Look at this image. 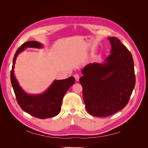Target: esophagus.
<instances>
[{
	"mask_svg": "<svg viewBox=\"0 0 148 148\" xmlns=\"http://www.w3.org/2000/svg\"><path fill=\"white\" fill-rule=\"evenodd\" d=\"M74 78H75L76 81H77V82H78V81H79V76L78 74H75V75H74Z\"/></svg>",
	"mask_w": 148,
	"mask_h": 148,
	"instance_id": "1",
	"label": "esophagus"
}]
</instances>
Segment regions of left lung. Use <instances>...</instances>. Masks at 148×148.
<instances>
[{
	"label": "left lung",
	"mask_w": 148,
	"mask_h": 148,
	"mask_svg": "<svg viewBox=\"0 0 148 148\" xmlns=\"http://www.w3.org/2000/svg\"><path fill=\"white\" fill-rule=\"evenodd\" d=\"M110 56L102 63L84 66L79 78L86 109L96 117L112 115L126 106L135 85L133 57L114 37L109 38Z\"/></svg>",
	"instance_id": "left-lung-1"
}]
</instances>
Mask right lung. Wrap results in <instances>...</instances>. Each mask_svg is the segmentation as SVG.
Segmentation results:
<instances>
[{
    "label": "right lung",
    "instance_id": "right-lung-1",
    "mask_svg": "<svg viewBox=\"0 0 148 148\" xmlns=\"http://www.w3.org/2000/svg\"><path fill=\"white\" fill-rule=\"evenodd\" d=\"M41 49L43 45L39 42L31 41L25 42L17 49L13 57L10 79L18 104L26 112L39 119L55 117L59 114L63 97L67 90L75 83V79L70 77L64 79H55L46 90L40 94H29L20 85L14 73L16 59L26 48Z\"/></svg>",
    "mask_w": 148,
    "mask_h": 148
}]
</instances>
